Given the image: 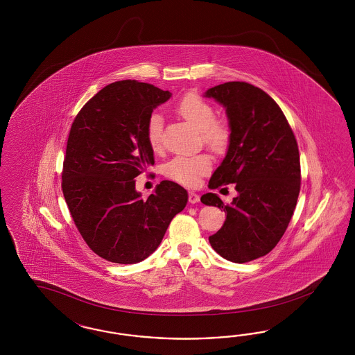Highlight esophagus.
<instances>
[{
    "mask_svg": "<svg viewBox=\"0 0 355 355\" xmlns=\"http://www.w3.org/2000/svg\"><path fill=\"white\" fill-rule=\"evenodd\" d=\"M199 202H200V196H199L198 193H193V191H190V193H189V203L196 205V203H199Z\"/></svg>",
    "mask_w": 355,
    "mask_h": 355,
    "instance_id": "34e87169",
    "label": "esophagus"
}]
</instances>
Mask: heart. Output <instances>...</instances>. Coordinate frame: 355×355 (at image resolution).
Returning a JSON list of instances; mask_svg holds the SVG:
<instances>
[{
  "label": "heart",
  "instance_id": "obj_1",
  "mask_svg": "<svg viewBox=\"0 0 355 355\" xmlns=\"http://www.w3.org/2000/svg\"><path fill=\"white\" fill-rule=\"evenodd\" d=\"M177 112L190 125L202 132L205 144L212 150L225 148L229 140V130L224 122L216 121L215 109L200 97L187 95L177 105ZM162 119L159 114H152L146 128V137L152 150L162 146ZM212 162L207 155L177 156L165 165L166 177L177 182L195 186L200 178L211 171Z\"/></svg>",
  "mask_w": 355,
  "mask_h": 355
}]
</instances>
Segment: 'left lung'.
Segmentation results:
<instances>
[{"instance_id":"8db88e82","label":"left lung","mask_w":355,"mask_h":355,"mask_svg":"<svg viewBox=\"0 0 355 355\" xmlns=\"http://www.w3.org/2000/svg\"><path fill=\"white\" fill-rule=\"evenodd\" d=\"M205 97L225 107L230 129L225 157L208 187L236 183L238 193L227 205L217 193L200 198L226 214L209 243L220 257L242 264L267 255L291 223L301 189L298 144L276 101L258 87L227 82Z\"/></svg>"}]
</instances>
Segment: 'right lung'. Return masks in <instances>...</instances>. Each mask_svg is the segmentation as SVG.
<instances>
[{
  "instance_id": "right-lung-1",
  "label": "right lung",
  "mask_w": 355,
  "mask_h": 355,
  "mask_svg": "<svg viewBox=\"0 0 355 355\" xmlns=\"http://www.w3.org/2000/svg\"><path fill=\"white\" fill-rule=\"evenodd\" d=\"M169 91L137 80L104 87L78 113L67 139L62 191L76 227L100 258L135 264L159 248L187 205L178 183L162 181L148 198L135 177L155 164L146 128Z\"/></svg>"
}]
</instances>
